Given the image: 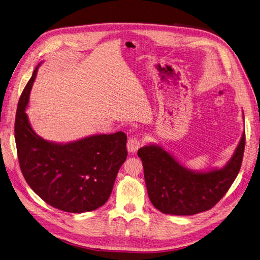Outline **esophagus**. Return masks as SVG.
<instances>
[{"instance_id":"obj_1","label":"esophagus","mask_w":260,"mask_h":260,"mask_svg":"<svg viewBox=\"0 0 260 260\" xmlns=\"http://www.w3.org/2000/svg\"><path fill=\"white\" fill-rule=\"evenodd\" d=\"M127 149L129 152H136L138 149H139L142 146V141L140 138L138 137H132L127 141Z\"/></svg>"}]
</instances>
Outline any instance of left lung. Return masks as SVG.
Wrapping results in <instances>:
<instances>
[{
  "label": "left lung",
  "instance_id": "obj_1",
  "mask_svg": "<svg viewBox=\"0 0 260 260\" xmlns=\"http://www.w3.org/2000/svg\"><path fill=\"white\" fill-rule=\"evenodd\" d=\"M246 144L241 140L228 164L209 172L190 171L163 148L144 146L142 160L147 193L151 204L164 214L193 215L210 210L227 193L241 167Z\"/></svg>",
  "mask_w": 260,
  "mask_h": 260
}]
</instances>
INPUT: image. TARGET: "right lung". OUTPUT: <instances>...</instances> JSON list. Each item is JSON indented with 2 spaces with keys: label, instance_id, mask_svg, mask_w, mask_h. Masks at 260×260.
I'll return each mask as SVG.
<instances>
[{
  "label": "right lung",
  "instance_id": "obj_1",
  "mask_svg": "<svg viewBox=\"0 0 260 260\" xmlns=\"http://www.w3.org/2000/svg\"><path fill=\"white\" fill-rule=\"evenodd\" d=\"M38 68L20 97L14 137L22 174L43 201L56 209L82 213L109 200L118 171L126 160L123 132L97 135L68 144L48 142L33 132L25 109Z\"/></svg>",
  "mask_w": 260,
  "mask_h": 260
}]
</instances>
